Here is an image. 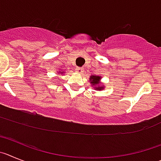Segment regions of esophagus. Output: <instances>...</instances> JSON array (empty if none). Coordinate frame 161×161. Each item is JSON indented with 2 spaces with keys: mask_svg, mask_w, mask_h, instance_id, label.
<instances>
[{
  "mask_svg": "<svg viewBox=\"0 0 161 161\" xmlns=\"http://www.w3.org/2000/svg\"><path fill=\"white\" fill-rule=\"evenodd\" d=\"M75 70H76V72H78V73H82V69L81 67H77L75 69Z\"/></svg>",
  "mask_w": 161,
  "mask_h": 161,
  "instance_id": "esophagus-1",
  "label": "esophagus"
}]
</instances>
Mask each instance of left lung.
<instances>
[{"instance_id":"1","label":"left lung","mask_w":161,"mask_h":161,"mask_svg":"<svg viewBox=\"0 0 161 161\" xmlns=\"http://www.w3.org/2000/svg\"><path fill=\"white\" fill-rule=\"evenodd\" d=\"M99 79H100V77H98V76H91L90 78V81H91V83L95 85V86H97V83H98Z\"/></svg>"}]
</instances>
